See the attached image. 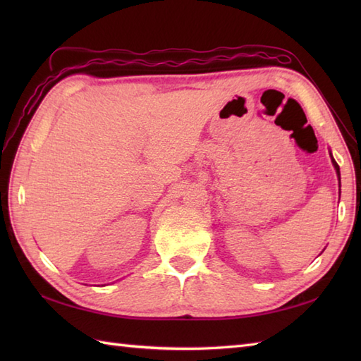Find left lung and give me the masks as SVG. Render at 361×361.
Segmentation results:
<instances>
[{"mask_svg": "<svg viewBox=\"0 0 361 361\" xmlns=\"http://www.w3.org/2000/svg\"><path fill=\"white\" fill-rule=\"evenodd\" d=\"M332 157V155H331ZM332 163H334V167H335V171H336V176H338V181H340V188H341V178H340V166L336 164V161L334 159V157H332Z\"/></svg>", "mask_w": 361, "mask_h": 361, "instance_id": "obj_1", "label": "left lung"}]
</instances>
